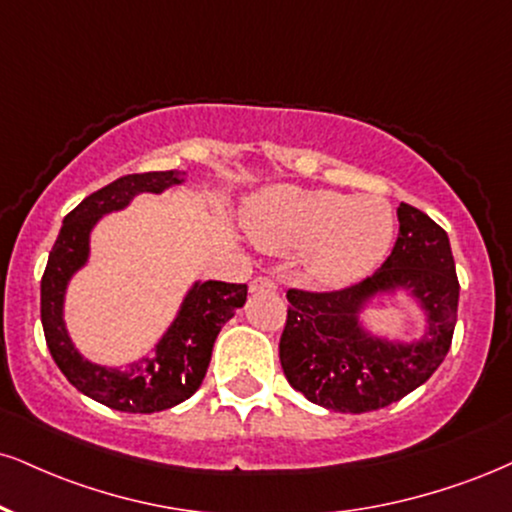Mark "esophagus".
I'll use <instances>...</instances> for the list:
<instances>
[{
  "label": "esophagus",
  "instance_id": "obj_1",
  "mask_svg": "<svg viewBox=\"0 0 512 512\" xmlns=\"http://www.w3.org/2000/svg\"><path fill=\"white\" fill-rule=\"evenodd\" d=\"M250 291L252 293H272V291H276V283H274V279H269V276H255L250 283Z\"/></svg>",
  "mask_w": 512,
  "mask_h": 512
}]
</instances>
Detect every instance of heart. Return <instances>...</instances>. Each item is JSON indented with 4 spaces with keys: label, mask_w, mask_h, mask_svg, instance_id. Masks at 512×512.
I'll return each mask as SVG.
<instances>
[{
    "label": "heart",
    "mask_w": 512,
    "mask_h": 512,
    "mask_svg": "<svg viewBox=\"0 0 512 512\" xmlns=\"http://www.w3.org/2000/svg\"><path fill=\"white\" fill-rule=\"evenodd\" d=\"M393 209L379 195L274 188L248 214L252 240L264 250H305V267L324 286H346L372 272L393 240Z\"/></svg>",
    "instance_id": "b5f03b06"
}]
</instances>
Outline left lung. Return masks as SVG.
I'll use <instances>...</instances> for the list:
<instances>
[{
  "label": "left lung",
  "mask_w": 512,
  "mask_h": 512,
  "mask_svg": "<svg viewBox=\"0 0 512 512\" xmlns=\"http://www.w3.org/2000/svg\"><path fill=\"white\" fill-rule=\"evenodd\" d=\"M398 238L386 262L341 291L288 288L279 341L283 374L307 400L336 412H372L422 386L453 341L460 283L446 231L400 202ZM408 290L428 312L422 342L389 344L359 326L361 305L377 292Z\"/></svg>",
  "instance_id": "1"
}]
</instances>
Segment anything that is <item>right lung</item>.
I'll list each match as a JSON object with an SVG mask.
<instances>
[{"label": "right lung", "mask_w": 512, "mask_h": 512, "mask_svg": "<svg viewBox=\"0 0 512 512\" xmlns=\"http://www.w3.org/2000/svg\"><path fill=\"white\" fill-rule=\"evenodd\" d=\"M178 176V171L128 174L85 197L64 217L42 274L40 317L54 362L80 393L121 412H159L193 396L205 379L221 326L248 298V283H195L155 353L128 369L92 365L73 348L64 324V293L73 272L88 262L92 226L138 193H162L181 183Z\"/></svg>", "instance_id": "1"}]
</instances>
